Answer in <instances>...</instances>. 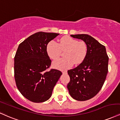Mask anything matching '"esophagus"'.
Here are the masks:
<instances>
[{"instance_id":"obj_1","label":"esophagus","mask_w":120,"mask_h":120,"mask_svg":"<svg viewBox=\"0 0 120 120\" xmlns=\"http://www.w3.org/2000/svg\"><path fill=\"white\" fill-rule=\"evenodd\" d=\"M62 73H63V74H66V73H67V71H66V70H64V71H62Z\"/></svg>"}]
</instances>
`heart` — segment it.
I'll return each instance as SVG.
<instances>
[{"instance_id":"heart-1","label":"heart","mask_w":120,"mask_h":120,"mask_svg":"<svg viewBox=\"0 0 120 120\" xmlns=\"http://www.w3.org/2000/svg\"><path fill=\"white\" fill-rule=\"evenodd\" d=\"M62 51L66 50L64 53L65 57L56 60L53 62V67L56 69H69L75 64L82 63L84 60L87 52L86 43L79 41L72 37L65 36L60 40L59 44L51 40L46 46V52L50 59L56 60L60 56Z\"/></svg>"}]
</instances>
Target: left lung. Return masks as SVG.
<instances>
[{
	"label": "left lung",
	"instance_id": "obj_1",
	"mask_svg": "<svg viewBox=\"0 0 120 120\" xmlns=\"http://www.w3.org/2000/svg\"><path fill=\"white\" fill-rule=\"evenodd\" d=\"M86 43L84 60L75 68L68 71L70 81L67 86L73 98L84 101L93 98L103 86L108 73L109 57L106 47L88 34H71Z\"/></svg>",
	"mask_w": 120,
	"mask_h": 120
}]
</instances>
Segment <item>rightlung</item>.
Segmentation results:
<instances>
[{"label": "right lung", "instance_id": "1", "mask_svg": "<svg viewBox=\"0 0 120 120\" xmlns=\"http://www.w3.org/2000/svg\"><path fill=\"white\" fill-rule=\"evenodd\" d=\"M59 34L39 32L18 46L14 57L15 81L19 91L30 101L40 103L48 100L61 75V71L56 69L46 71L51 63L46 46Z\"/></svg>", "mask_w": 120, "mask_h": 120}]
</instances>
